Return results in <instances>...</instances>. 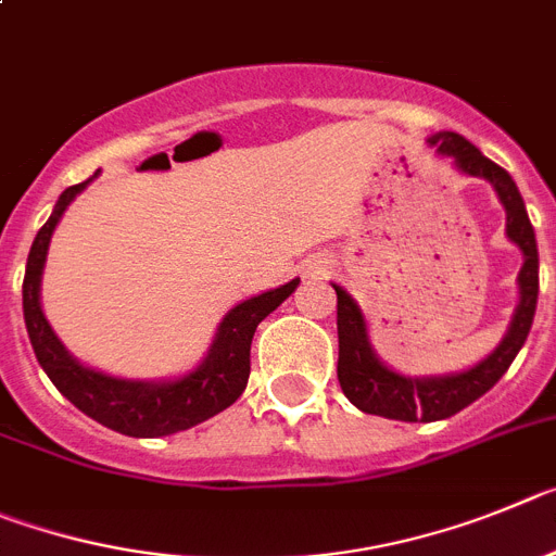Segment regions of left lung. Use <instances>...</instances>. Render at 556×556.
I'll return each mask as SVG.
<instances>
[{
    "instance_id": "obj_1",
    "label": "left lung",
    "mask_w": 556,
    "mask_h": 556,
    "mask_svg": "<svg viewBox=\"0 0 556 556\" xmlns=\"http://www.w3.org/2000/svg\"><path fill=\"white\" fill-rule=\"evenodd\" d=\"M429 147L443 157H452L454 168L465 177H479L490 182L507 213V238L521 249L523 266L518 271V304L513 321L498 340V346L479 359L471 368L454 374H434V377H407L393 371L377 354L368 334L359 304L349 296L340 285H332L338 293V382L349 402L363 413L382 415L393 421H443L468 404L484 396L498 379L507 374L515 354L521 352L523 340L532 329L534 307H538V241H534L532 222L527 216L521 191L515 179L484 157L471 141L457 132H434L427 138Z\"/></svg>"
}]
</instances>
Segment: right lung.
<instances>
[{
  "label": "right lung",
  "instance_id": "obj_1",
  "mask_svg": "<svg viewBox=\"0 0 556 556\" xmlns=\"http://www.w3.org/2000/svg\"><path fill=\"white\" fill-rule=\"evenodd\" d=\"M97 177L99 172L91 179L72 185V188L60 193L49 222L35 235L22 288L24 324H27L35 357L47 371V377L52 379L54 388L74 407L83 409L88 418L99 421L102 427L129 434V438H166V434L182 432V429L207 421V418H213V415H218L241 399L249 382V371H252L249 349H252L254 329L299 288V279H290L279 288L235 304L218 324L216 338L210 343L207 354L193 365L191 371L179 374V377L127 379L79 363L63 346V340L58 338V332L43 315L41 279L54 227L60 224L68 204Z\"/></svg>",
  "mask_w": 556,
  "mask_h": 556
}]
</instances>
